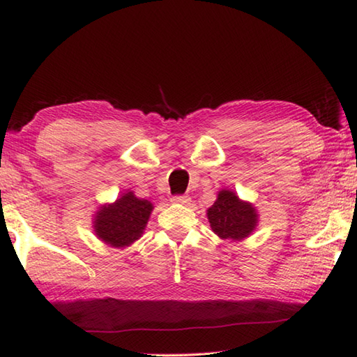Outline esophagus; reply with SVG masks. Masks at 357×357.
Masks as SVG:
<instances>
[{
	"label": "esophagus",
	"instance_id": "obj_1",
	"mask_svg": "<svg viewBox=\"0 0 357 357\" xmlns=\"http://www.w3.org/2000/svg\"><path fill=\"white\" fill-rule=\"evenodd\" d=\"M190 201H192L190 196H187V195H174L172 198V202H174V204H188Z\"/></svg>",
	"mask_w": 357,
	"mask_h": 357
}]
</instances>
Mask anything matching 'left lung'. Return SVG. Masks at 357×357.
<instances>
[{
    "label": "left lung",
    "instance_id": "left-lung-1",
    "mask_svg": "<svg viewBox=\"0 0 357 357\" xmlns=\"http://www.w3.org/2000/svg\"><path fill=\"white\" fill-rule=\"evenodd\" d=\"M211 229L222 239H244L255 230L257 215L248 202L229 190L219 192L216 202L207 210Z\"/></svg>",
    "mask_w": 357,
    "mask_h": 357
}]
</instances>
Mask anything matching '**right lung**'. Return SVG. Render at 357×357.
Segmentation results:
<instances>
[{
	"instance_id": "obj_1",
	"label": "right lung",
	"mask_w": 357,
	"mask_h": 357,
	"mask_svg": "<svg viewBox=\"0 0 357 357\" xmlns=\"http://www.w3.org/2000/svg\"><path fill=\"white\" fill-rule=\"evenodd\" d=\"M153 206L128 192L109 207H102L95 219L98 238L113 247L130 245L146 227Z\"/></svg>"
}]
</instances>
